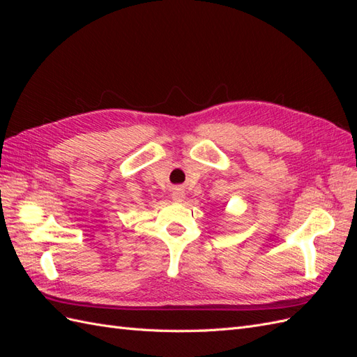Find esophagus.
<instances>
[{
  "instance_id": "esophagus-1",
  "label": "esophagus",
  "mask_w": 357,
  "mask_h": 357,
  "mask_svg": "<svg viewBox=\"0 0 357 357\" xmlns=\"http://www.w3.org/2000/svg\"><path fill=\"white\" fill-rule=\"evenodd\" d=\"M172 198H174L176 201H183V198H185V193H183V190H180V189H176L174 192H172Z\"/></svg>"
}]
</instances>
